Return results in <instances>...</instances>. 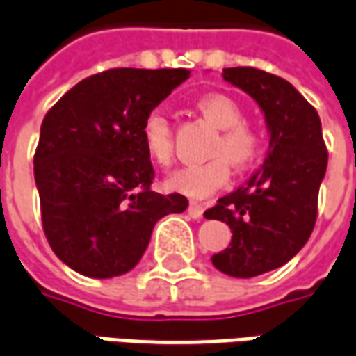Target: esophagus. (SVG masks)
Listing matches in <instances>:
<instances>
[{
	"label": "esophagus",
	"mask_w": 356,
	"mask_h": 356,
	"mask_svg": "<svg viewBox=\"0 0 356 356\" xmlns=\"http://www.w3.org/2000/svg\"><path fill=\"white\" fill-rule=\"evenodd\" d=\"M187 210H188V216H191V218H195V220L202 218V212H204L202 204H198V202H191Z\"/></svg>",
	"instance_id": "1"
}]
</instances>
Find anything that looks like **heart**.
<instances>
[{
  "label": "heart",
  "mask_w": 356,
  "mask_h": 356,
  "mask_svg": "<svg viewBox=\"0 0 356 356\" xmlns=\"http://www.w3.org/2000/svg\"><path fill=\"white\" fill-rule=\"evenodd\" d=\"M198 111L220 130L210 147L212 159L175 169L165 187L191 198H204L224 187L229 179V165L236 169L251 168L261 154V136L249 127L238 101L222 93H209L197 101ZM142 144L154 163L165 168L173 159V128L161 108H152L142 122Z\"/></svg>",
  "instance_id": "heart-1"
}]
</instances>
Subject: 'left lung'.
<instances>
[{
  "label": "left lung",
  "instance_id": "8db88e82",
  "mask_svg": "<svg viewBox=\"0 0 356 356\" xmlns=\"http://www.w3.org/2000/svg\"><path fill=\"white\" fill-rule=\"evenodd\" d=\"M222 77L257 101L270 132L263 168L204 212L232 229L214 267L251 279L289 263L312 236L327 149L318 111L286 79L255 67H226Z\"/></svg>",
  "mask_w": 356,
  "mask_h": 356
}]
</instances>
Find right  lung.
Wrapping results in <instances>:
<instances>
[{"mask_svg": "<svg viewBox=\"0 0 356 356\" xmlns=\"http://www.w3.org/2000/svg\"><path fill=\"white\" fill-rule=\"evenodd\" d=\"M191 72L113 67L81 79L46 113L35 152L42 229L67 267L111 279L136 267L156 222L188 200L152 191L142 122Z\"/></svg>", "mask_w": 356, "mask_h": 356, "instance_id": "add662e5", "label": "right lung"}]
</instances>
